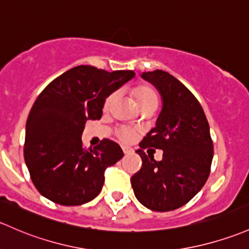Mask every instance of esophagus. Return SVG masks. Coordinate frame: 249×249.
<instances>
[{
  "label": "esophagus",
  "instance_id": "34e87169",
  "mask_svg": "<svg viewBox=\"0 0 249 249\" xmlns=\"http://www.w3.org/2000/svg\"><path fill=\"white\" fill-rule=\"evenodd\" d=\"M123 151H124L125 155H127V154H131L133 150L131 148H129V146H123Z\"/></svg>",
  "mask_w": 249,
  "mask_h": 249
}]
</instances>
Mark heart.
Instances as JSON below:
<instances>
[{
  "mask_svg": "<svg viewBox=\"0 0 249 249\" xmlns=\"http://www.w3.org/2000/svg\"><path fill=\"white\" fill-rule=\"evenodd\" d=\"M135 93V98L137 100V104L140 105L141 108H146V107H158L159 104V98H158V94L156 91L153 89L151 87L149 86H138V87L135 88L133 90ZM117 99V94L116 93H112L109 94L108 96L106 98L104 103V108L105 109H109L112 107V105L114 104ZM133 135H135V131L130 127L126 126H122V127H118L117 131H116V136L118 140L120 142H124L127 143L133 138Z\"/></svg>",
  "mask_w": 249,
  "mask_h": 249,
  "instance_id": "b5f03b06",
  "label": "heart"
}]
</instances>
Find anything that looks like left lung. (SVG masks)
<instances>
[{"label":"left lung","instance_id":"left-lung-1","mask_svg":"<svg viewBox=\"0 0 249 249\" xmlns=\"http://www.w3.org/2000/svg\"><path fill=\"white\" fill-rule=\"evenodd\" d=\"M162 96L156 126L140 143L136 153L142 168L131 178L136 198L153 211H172L188 203L204 186L213 156L208 119L196 96L163 70L143 72ZM164 150L161 161L144 148ZM151 150V149H149Z\"/></svg>","mask_w":249,"mask_h":249}]
</instances>
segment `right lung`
<instances>
[{
  "instance_id": "1",
  "label": "right lung",
  "mask_w": 249,
  "mask_h": 249,
  "mask_svg": "<svg viewBox=\"0 0 249 249\" xmlns=\"http://www.w3.org/2000/svg\"><path fill=\"white\" fill-rule=\"evenodd\" d=\"M133 76L132 70L108 72L78 65L39 94L26 123L23 156L41 196L71 206L88 203L100 193L105 169L124 153L107 138L86 150L81 136L87 120L103 116L107 96Z\"/></svg>"
}]
</instances>
